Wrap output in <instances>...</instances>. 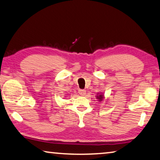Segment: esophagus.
Returning a JSON list of instances; mask_svg holds the SVG:
<instances>
[{
	"label": "esophagus",
	"mask_w": 160,
	"mask_h": 160,
	"mask_svg": "<svg viewBox=\"0 0 160 160\" xmlns=\"http://www.w3.org/2000/svg\"><path fill=\"white\" fill-rule=\"evenodd\" d=\"M78 93H79L81 96H85L86 94V91L85 90H78Z\"/></svg>",
	"instance_id": "1"
}]
</instances>
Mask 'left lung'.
I'll list each match as a JSON object with an SVG mask.
<instances>
[{
  "instance_id": "left-lung-1",
  "label": "left lung",
  "mask_w": 160,
  "mask_h": 160,
  "mask_svg": "<svg viewBox=\"0 0 160 160\" xmlns=\"http://www.w3.org/2000/svg\"><path fill=\"white\" fill-rule=\"evenodd\" d=\"M97 95L96 96V97H97V99L99 100V102H102L103 100H104V94H103V93H97Z\"/></svg>"
}]
</instances>
